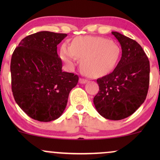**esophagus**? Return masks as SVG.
Returning a JSON list of instances; mask_svg holds the SVG:
<instances>
[{
  "mask_svg": "<svg viewBox=\"0 0 160 160\" xmlns=\"http://www.w3.org/2000/svg\"><path fill=\"white\" fill-rule=\"evenodd\" d=\"M79 82H80V83H81V84H84V83H86V82H87V80H86V79L80 78V80H79Z\"/></svg>",
  "mask_w": 160,
  "mask_h": 160,
  "instance_id": "obj_1",
  "label": "esophagus"
}]
</instances>
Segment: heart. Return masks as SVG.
<instances>
[{
  "mask_svg": "<svg viewBox=\"0 0 160 160\" xmlns=\"http://www.w3.org/2000/svg\"><path fill=\"white\" fill-rule=\"evenodd\" d=\"M120 47L102 37L82 36L74 38L71 47L63 44L60 57L68 68L81 59L80 69L92 78L103 76L116 67L120 58Z\"/></svg>",
  "mask_w": 160,
  "mask_h": 160,
  "instance_id": "heart-1",
  "label": "heart"
}]
</instances>
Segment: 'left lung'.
<instances>
[{
    "mask_svg": "<svg viewBox=\"0 0 160 160\" xmlns=\"http://www.w3.org/2000/svg\"><path fill=\"white\" fill-rule=\"evenodd\" d=\"M122 49V56L111 74L97 80L99 91L93 99L104 118L120 120L129 117L144 103L150 81V62L135 40L112 32Z\"/></svg>",
    "mask_w": 160,
    "mask_h": 160,
    "instance_id": "obj_1",
    "label": "left lung"
}]
</instances>
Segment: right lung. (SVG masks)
<instances>
[{"mask_svg": "<svg viewBox=\"0 0 160 160\" xmlns=\"http://www.w3.org/2000/svg\"><path fill=\"white\" fill-rule=\"evenodd\" d=\"M66 34L40 32L25 37L10 63L12 92L18 105L31 118L49 122L65 111L70 92L79 78L62 71L57 45Z\"/></svg>", "mask_w": 160, "mask_h": 160, "instance_id": "right-lung-1", "label": "right lung"}]
</instances>
